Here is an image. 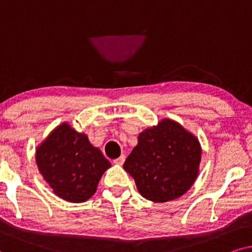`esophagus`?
Listing matches in <instances>:
<instances>
[{"label": "esophagus", "instance_id": "1", "mask_svg": "<svg viewBox=\"0 0 252 252\" xmlns=\"http://www.w3.org/2000/svg\"><path fill=\"white\" fill-rule=\"evenodd\" d=\"M124 160H126V156H124V154H122V156H121L120 158H117V159L114 160V162H115L116 165H123Z\"/></svg>", "mask_w": 252, "mask_h": 252}]
</instances>
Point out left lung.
I'll return each mask as SVG.
<instances>
[{"label":"left lung","mask_w":252,"mask_h":252,"mask_svg":"<svg viewBox=\"0 0 252 252\" xmlns=\"http://www.w3.org/2000/svg\"><path fill=\"white\" fill-rule=\"evenodd\" d=\"M200 158L196 136L175 121L163 119L139 133L123 168L144 198L166 203L190 189L198 176Z\"/></svg>","instance_id":"8db88e82"}]
</instances>
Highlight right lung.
Listing matches in <instances>:
<instances>
[{"mask_svg": "<svg viewBox=\"0 0 252 252\" xmlns=\"http://www.w3.org/2000/svg\"><path fill=\"white\" fill-rule=\"evenodd\" d=\"M35 160L54 193L71 203L91 198L102 174L110 167L85 133L77 132L68 123L56 126L40 144Z\"/></svg>", "mask_w": 252, "mask_h": 252, "instance_id": "1", "label": "right lung"}]
</instances>
